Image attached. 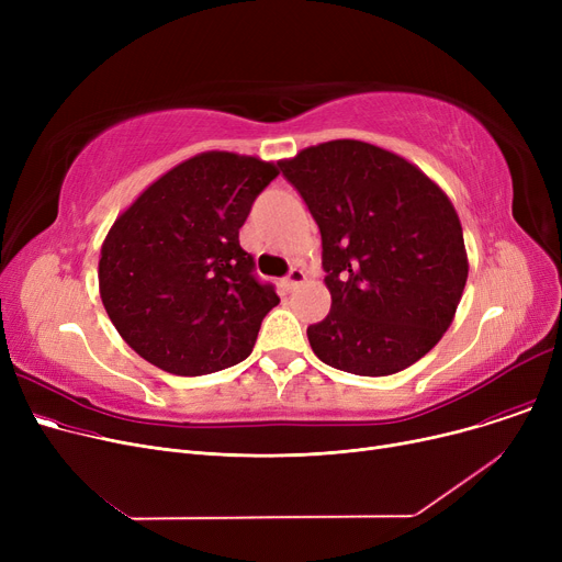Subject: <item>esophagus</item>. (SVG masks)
Here are the masks:
<instances>
[{"label":"esophagus","mask_w":562,"mask_h":562,"mask_svg":"<svg viewBox=\"0 0 562 562\" xmlns=\"http://www.w3.org/2000/svg\"><path fill=\"white\" fill-rule=\"evenodd\" d=\"M305 282V273L301 271V269H291L289 273H286V278H282V289L284 291H291V289H296V286H301Z\"/></svg>","instance_id":"esophagus-1"}]
</instances>
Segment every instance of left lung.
I'll use <instances>...</instances> for the list:
<instances>
[{"instance_id": "8db88e82", "label": "left lung", "mask_w": 562, "mask_h": 562, "mask_svg": "<svg viewBox=\"0 0 562 562\" xmlns=\"http://www.w3.org/2000/svg\"><path fill=\"white\" fill-rule=\"evenodd\" d=\"M278 166L321 232L333 307L307 328L316 358L356 375L422 360L449 330L469 273L447 193L403 157L350 138Z\"/></svg>"}]
</instances>
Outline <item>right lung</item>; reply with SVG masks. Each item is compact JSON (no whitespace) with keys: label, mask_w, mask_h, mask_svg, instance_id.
I'll list each match as a JSON object with an SVG mask.
<instances>
[{"label":"right lung","mask_w":562,"mask_h":562,"mask_svg":"<svg viewBox=\"0 0 562 562\" xmlns=\"http://www.w3.org/2000/svg\"><path fill=\"white\" fill-rule=\"evenodd\" d=\"M278 172L255 157L204 153L159 177L113 223L100 296L143 360L175 375H204L250 356L280 299L257 278L239 229Z\"/></svg>","instance_id":"obj_1"}]
</instances>
